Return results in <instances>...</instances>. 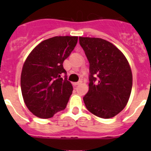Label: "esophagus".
<instances>
[{
	"label": "esophagus",
	"mask_w": 151,
	"mask_h": 151,
	"mask_svg": "<svg viewBox=\"0 0 151 151\" xmlns=\"http://www.w3.org/2000/svg\"><path fill=\"white\" fill-rule=\"evenodd\" d=\"M82 83V81H79V82H77V83H73V85H74V86H76V85H78L80 84H81Z\"/></svg>",
	"instance_id": "34e87169"
}]
</instances>
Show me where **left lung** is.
Listing matches in <instances>:
<instances>
[{"label":"left lung","instance_id":"obj_1","mask_svg":"<svg viewBox=\"0 0 151 151\" xmlns=\"http://www.w3.org/2000/svg\"><path fill=\"white\" fill-rule=\"evenodd\" d=\"M89 62V91L83 97L89 112L110 118L124 109L132 88V73L124 55L99 38L79 37Z\"/></svg>","mask_w":151,"mask_h":151}]
</instances>
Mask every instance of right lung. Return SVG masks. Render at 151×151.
I'll return each instance as SVG.
<instances>
[{
  "instance_id": "1",
  "label": "right lung",
  "mask_w": 151,
  "mask_h": 151,
  "mask_svg": "<svg viewBox=\"0 0 151 151\" xmlns=\"http://www.w3.org/2000/svg\"><path fill=\"white\" fill-rule=\"evenodd\" d=\"M77 39V36L50 38L38 45L27 58L21 74V91L27 107L36 116L50 118L66 108L73 87L67 80L63 63Z\"/></svg>"
}]
</instances>
